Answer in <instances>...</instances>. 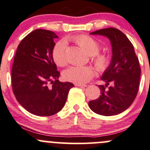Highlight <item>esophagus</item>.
Wrapping results in <instances>:
<instances>
[{
  "label": "esophagus",
  "mask_w": 150,
  "mask_h": 150,
  "mask_svg": "<svg viewBox=\"0 0 150 150\" xmlns=\"http://www.w3.org/2000/svg\"><path fill=\"white\" fill-rule=\"evenodd\" d=\"M75 86H78V87H86V85L85 84H75Z\"/></svg>",
  "instance_id": "34e87169"
}]
</instances>
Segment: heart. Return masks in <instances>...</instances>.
I'll return each instance as SVG.
<instances>
[{
  "label": "heart",
  "instance_id": "1",
  "mask_svg": "<svg viewBox=\"0 0 150 150\" xmlns=\"http://www.w3.org/2000/svg\"><path fill=\"white\" fill-rule=\"evenodd\" d=\"M71 39L93 57V62L98 71L103 72L108 70L111 64L112 57L109 53H99L100 44L97 39L86 34L74 36ZM66 47V42L59 41L54 45L52 51L53 61L59 67L67 64ZM63 76L67 81L75 84H84L95 76V70L91 66H72L64 70Z\"/></svg>",
  "mask_w": 150,
  "mask_h": 150
}]
</instances>
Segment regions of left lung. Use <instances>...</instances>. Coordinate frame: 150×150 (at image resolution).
Returning <instances> with one entry per match:
<instances>
[{"mask_svg": "<svg viewBox=\"0 0 150 150\" xmlns=\"http://www.w3.org/2000/svg\"><path fill=\"white\" fill-rule=\"evenodd\" d=\"M107 37L112 45V61L102 75L106 84L98 86L100 94L88 105L93 112L103 116L119 114L132 105L139 88L141 68L133 45L120 30L106 28L91 32Z\"/></svg>", "mask_w": 150, "mask_h": 150, "instance_id": "left-lung-1", "label": "left lung"}]
</instances>
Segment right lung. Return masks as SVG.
<instances>
[{
	"label": "right lung",
	"instance_id": "right-lung-1",
	"mask_svg": "<svg viewBox=\"0 0 150 150\" xmlns=\"http://www.w3.org/2000/svg\"><path fill=\"white\" fill-rule=\"evenodd\" d=\"M57 38L49 30H34L22 39L14 57L13 92L26 111L37 116H50L59 112L74 86L58 80L59 72L52 57Z\"/></svg>",
	"mask_w": 150,
	"mask_h": 150
}]
</instances>
